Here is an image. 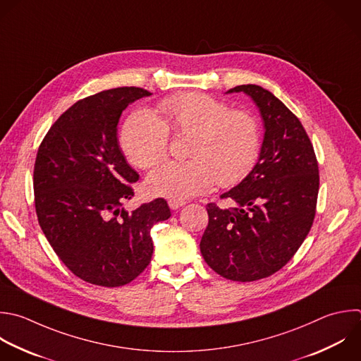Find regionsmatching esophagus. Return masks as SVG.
<instances>
[{"mask_svg":"<svg viewBox=\"0 0 361 361\" xmlns=\"http://www.w3.org/2000/svg\"><path fill=\"white\" fill-rule=\"evenodd\" d=\"M168 203H169V207H171L172 210H176V209H179V207H182V206L186 204L185 200H169Z\"/></svg>","mask_w":361,"mask_h":361,"instance_id":"34e87169","label":"esophagus"}]
</instances>
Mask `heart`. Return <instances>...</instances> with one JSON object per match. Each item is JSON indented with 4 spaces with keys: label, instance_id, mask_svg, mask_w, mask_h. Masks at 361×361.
Wrapping results in <instances>:
<instances>
[{
    "label": "heart",
    "instance_id": "1",
    "mask_svg": "<svg viewBox=\"0 0 361 361\" xmlns=\"http://www.w3.org/2000/svg\"><path fill=\"white\" fill-rule=\"evenodd\" d=\"M161 118L141 109L133 113L120 135L128 162L149 169L168 155L169 131L190 135L186 162L154 169L147 185L152 195L186 200L206 193L217 182L231 186L244 179L258 161L262 130L258 118L204 93H180L159 103Z\"/></svg>",
    "mask_w": 361,
    "mask_h": 361
}]
</instances>
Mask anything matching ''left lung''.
Segmentation results:
<instances>
[{"label": "left lung", "mask_w": 361, "mask_h": 361, "mask_svg": "<svg viewBox=\"0 0 361 361\" xmlns=\"http://www.w3.org/2000/svg\"><path fill=\"white\" fill-rule=\"evenodd\" d=\"M264 121V141L252 171L221 195L235 207L206 206L209 224L200 240L207 265L240 282L279 271L306 238L316 213L319 168L313 145L298 117L271 92L241 85Z\"/></svg>", "instance_id": "8db88e82"}]
</instances>
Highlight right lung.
I'll list each match as a JSON object with an SVG mask.
<instances>
[{"mask_svg":"<svg viewBox=\"0 0 361 361\" xmlns=\"http://www.w3.org/2000/svg\"><path fill=\"white\" fill-rule=\"evenodd\" d=\"M147 96L141 87H117L79 100L38 149L39 226L61 261L89 283L113 288L135 279L154 252L152 226L171 217L162 197L131 213L121 207L140 175L120 149L117 126L127 106Z\"/></svg>","mask_w":361,"mask_h":361,"instance_id":"1","label":"right lung"}]
</instances>
